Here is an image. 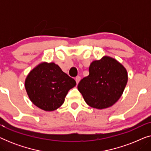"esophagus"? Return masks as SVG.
I'll return each instance as SVG.
<instances>
[{"label": "esophagus", "instance_id": "obj_1", "mask_svg": "<svg viewBox=\"0 0 151 151\" xmlns=\"http://www.w3.org/2000/svg\"><path fill=\"white\" fill-rule=\"evenodd\" d=\"M75 80H76V83L78 84V82H79L80 80V76H77V77H76Z\"/></svg>", "mask_w": 151, "mask_h": 151}]
</instances>
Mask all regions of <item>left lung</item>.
I'll use <instances>...</instances> for the list:
<instances>
[{
  "label": "left lung",
  "instance_id": "left-lung-1",
  "mask_svg": "<svg viewBox=\"0 0 151 151\" xmlns=\"http://www.w3.org/2000/svg\"><path fill=\"white\" fill-rule=\"evenodd\" d=\"M89 74L80 80L78 88L88 105L102 109L120 98L128 80L124 67L112 58L104 56L90 65Z\"/></svg>",
  "mask_w": 151,
  "mask_h": 151
}]
</instances>
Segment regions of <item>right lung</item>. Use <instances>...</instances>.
I'll return each mask as SVG.
<instances>
[{
  "mask_svg": "<svg viewBox=\"0 0 151 151\" xmlns=\"http://www.w3.org/2000/svg\"><path fill=\"white\" fill-rule=\"evenodd\" d=\"M75 80L64 73L55 63H42L29 73L25 88L33 104L42 110L54 111L65 102Z\"/></svg>",
  "mask_w": 151,
  "mask_h": 151,
  "instance_id": "1",
  "label": "right lung"
}]
</instances>
